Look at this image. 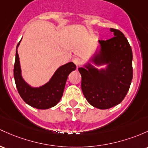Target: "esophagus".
<instances>
[{
	"instance_id": "34e87169",
	"label": "esophagus",
	"mask_w": 148,
	"mask_h": 148,
	"mask_svg": "<svg viewBox=\"0 0 148 148\" xmlns=\"http://www.w3.org/2000/svg\"><path fill=\"white\" fill-rule=\"evenodd\" d=\"M72 62L76 64L77 66L80 65L82 64V60L79 58H74L72 59Z\"/></svg>"
}]
</instances>
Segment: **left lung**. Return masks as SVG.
Returning a JSON list of instances; mask_svg holds the SVG:
<instances>
[{"label":"left lung","instance_id":"8db88e82","mask_svg":"<svg viewBox=\"0 0 148 148\" xmlns=\"http://www.w3.org/2000/svg\"><path fill=\"white\" fill-rule=\"evenodd\" d=\"M114 36L99 40L100 53L92 61L100 65L108 64L106 70L94 68L90 64L79 68L82 75V89L84 97L92 106L106 110L124 100L133 78V54L131 45L124 34L110 29Z\"/></svg>","mask_w":148,"mask_h":148}]
</instances>
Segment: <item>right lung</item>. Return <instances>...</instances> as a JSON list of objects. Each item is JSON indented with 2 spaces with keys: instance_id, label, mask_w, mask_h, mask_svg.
<instances>
[{
  "instance_id": "obj_1",
  "label": "right lung",
  "mask_w": 148,
  "mask_h": 148,
  "mask_svg": "<svg viewBox=\"0 0 148 148\" xmlns=\"http://www.w3.org/2000/svg\"><path fill=\"white\" fill-rule=\"evenodd\" d=\"M19 44V43L17 48ZM75 69L76 65L73 62L64 64L58 68L50 82L45 85L39 88H32L22 79L18 53L16 49L13 70L16 87L21 98L33 108L45 110L56 105L62 96L68 76Z\"/></svg>"
}]
</instances>
